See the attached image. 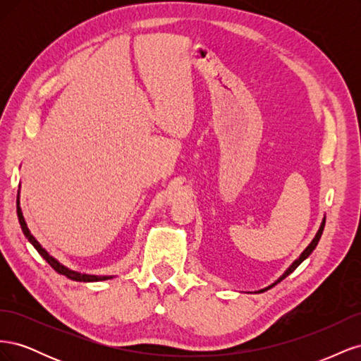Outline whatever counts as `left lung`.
Wrapping results in <instances>:
<instances>
[{
	"label": "left lung",
	"mask_w": 361,
	"mask_h": 361,
	"mask_svg": "<svg viewBox=\"0 0 361 361\" xmlns=\"http://www.w3.org/2000/svg\"><path fill=\"white\" fill-rule=\"evenodd\" d=\"M324 227H325V218H324V220H322V223H321V226H319V231L318 232H316V235H314V238L312 239V243L307 245V247H305V250L302 251V253L300 255V257L297 259V260H293L292 262V265L285 271V272H283V276H280L279 279H277V281H274V283H272V285H269V286H267L265 289H260V290H257V293L259 292H265V290H268V289H271L272 286H276L277 285V283L279 281H281L283 279H286L289 274H290V272L292 271H295V269H297L300 265H301V262H304L305 259H307L310 255H312V251L316 248V245H318V243H319V239H321V235H322V232H324Z\"/></svg>",
	"instance_id": "1"
}]
</instances>
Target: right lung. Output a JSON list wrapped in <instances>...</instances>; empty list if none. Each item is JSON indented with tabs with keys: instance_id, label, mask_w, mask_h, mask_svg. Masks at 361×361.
Here are the masks:
<instances>
[{
	"instance_id": "add662e5",
	"label": "right lung",
	"mask_w": 361,
	"mask_h": 361,
	"mask_svg": "<svg viewBox=\"0 0 361 361\" xmlns=\"http://www.w3.org/2000/svg\"><path fill=\"white\" fill-rule=\"evenodd\" d=\"M16 212H18V220H19L20 228H23V232H24L25 238H27L28 241H30V244L37 250V253H39L43 259H45V260L48 262V264L59 272V274L66 276L68 279L75 280V281H85V283H89V281H104V280H110V279H113V277H114V276H93V274H81V272H78V271H73V269H71V268H68V267H64L63 264H60V262H59L56 257L51 256V255L48 253V251L40 245V243H39L37 239H36L35 236H32V235H31V232H30V228H28L27 221H25V218H24V214H23V209H20L19 191H18V200H16Z\"/></svg>"
}]
</instances>
